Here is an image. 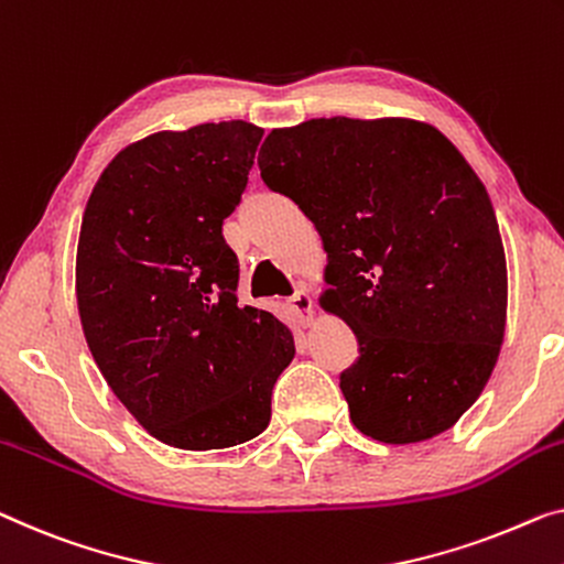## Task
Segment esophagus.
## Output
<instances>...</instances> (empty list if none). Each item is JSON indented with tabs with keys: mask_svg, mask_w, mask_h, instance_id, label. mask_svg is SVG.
Masks as SVG:
<instances>
[{
	"mask_svg": "<svg viewBox=\"0 0 564 564\" xmlns=\"http://www.w3.org/2000/svg\"><path fill=\"white\" fill-rule=\"evenodd\" d=\"M289 304L293 311H296V314H301L306 322H311V316H314V299H311V293L304 283H301L299 291L289 299Z\"/></svg>",
	"mask_w": 564,
	"mask_h": 564,
	"instance_id": "1",
	"label": "esophagus"
}]
</instances>
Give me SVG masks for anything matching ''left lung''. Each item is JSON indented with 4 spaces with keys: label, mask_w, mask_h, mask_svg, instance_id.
I'll list each match as a JSON object with an SVG mask.
<instances>
[{
    "label": "left lung",
    "mask_w": 564,
    "mask_h": 564,
    "mask_svg": "<svg viewBox=\"0 0 564 564\" xmlns=\"http://www.w3.org/2000/svg\"><path fill=\"white\" fill-rule=\"evenodd\" d=\"M258 166L324 240L322 299L359 341L339 382L357 431L405 445L456 425L499 359L509 289L464 154L431 123L334 116L273 129Z\"/></svg>",
    "instance_id": "obj_1"
}]
</instances>
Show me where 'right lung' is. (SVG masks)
Returning a JSON list of instances; mask_svg holds the SVG:
<instances>
[{"mask_svg":"<svg viewBox=\"0 0 564 564\" xmlns=\"http://www.w3.org/2000/svg\"><path fill=\"white\" fill-rule=\"evenodd\" d=\"M260 137L246 121L151 133L111 159L83 213L75 296L88 349L123 408L172 448L263 433L296 355L289 326L238 304L223 238Z\"/></svg>","mask_w":564,"mask_h":564,"instance_id":"add662e5","label":"right lung"}]
</instances>
